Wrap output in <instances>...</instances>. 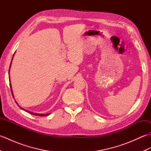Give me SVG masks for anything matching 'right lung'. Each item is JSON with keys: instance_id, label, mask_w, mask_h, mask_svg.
<instances>
[{"instance_id": "add662e5", "label": "right lung", "mask_w": 151, "mask_h": 151, "mask_svg": "<svg viewBox=\"0 0 151 151\" xmlns=\"http://www.w3.org/2000/svg\"><path fill=\"white\" fill-rule=\"evenodd\" d=\"M14 57V56H13ZM13 59V58H12ZM11 65H12V62H11V63H10V65H9V69H10V67H11ZM9 81H10V80H9ZM9 86H10V88H11V91H12V95H13V97H14V93H13V91H12V85H11V83L10 84H9ZM15 102H16V101H15ZM16 103H17V102H16ZM17 105L19 106V107H20L22 110H24V111H26L27 112H28V113H29V114H33V115H38V116H46V115H49L50 114H36V113H34V112H32V111H28V110H24V109H23L22 108H21L20 106H19L18 104H17Z\"/></svg>"}]
</instances>
